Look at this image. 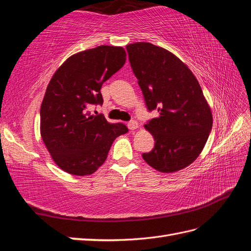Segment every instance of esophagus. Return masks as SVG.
<instances>
[{
  "label": "esophagus",
  "instance_id": "obj_1",
  "mask_svg": "<svg viewBox=\"0 0 251 251\" xmlns=\"http://www.w3.org/2000/svg\"><path fill=\"white\" fill-rule=\"evenodd\" d=\"M127 127H129L130 130H135V129H137L138 127V124L136 121H134V120H132V121H130L129 124H127Z\"/></svg>",
  "mask_w": 251,
  "mask_h": 251
}]
</instances>
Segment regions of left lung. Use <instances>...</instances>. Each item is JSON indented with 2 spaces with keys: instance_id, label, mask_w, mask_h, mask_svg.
Masks as SVG:
<instances>
[{
  "instance_id": "1",
  "label": "left lung",
  "mask_w": 251,
  "mask_h": 251,
  "mask_svg": "<svg viewBox=\"0 0 251 251\" xmlns=\"http://www.w3.org/2000/svg\"><path fill=\"white\" fill-rule=\"evenodd\" d=\"M131 68L149 111L145 127L154 147L143 159L159 172L174 173L194 162L213 126V115L190 69L174 53L151 43L126 45Z\"/></svg>"
}]
</instances>
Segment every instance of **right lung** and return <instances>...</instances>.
Returning a JSON list of instances; mask_svg holds the SVG:
<instances>
[{"label": "right lung", "mask_w": 251, "mask_h": 251, "mask_svg": "<svg viewBox=\"0 0 251 251\" xmlns=\"http://www.w3.org/2000/svg\"><path fill=\"white\" fill-rule=\"evenodd\" d=\"M122 47L101 45L71 55L50 79L41 105V135L54 163L72 175L93 174L111 144L129 131L89 107L102 105L103 83L126 63Z\"/></svg>", "instance_id": "obj_1"}]
</instances>
